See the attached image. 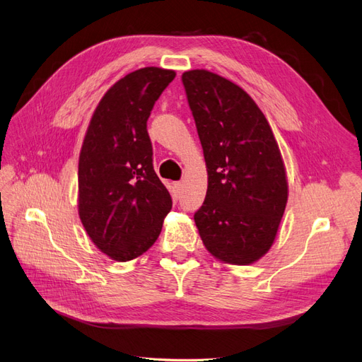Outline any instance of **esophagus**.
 <instances>
[{
  "mask_svg": "<svg viewBox=\"0 0 362 362\" xmlns=\"http://www.w3.org/2000/svg\"><path fill=\"white\" fill-rule=\"evenodd\" d=\"M174 186H176L177 191H180L183 188V183L182 182H176V183H174Z\"/></svg>",
  "mask_w": 362,
  "mask_h": 362,
  "instance_id": "obj_1",
  "label": "esophagus"
}]
</instances>
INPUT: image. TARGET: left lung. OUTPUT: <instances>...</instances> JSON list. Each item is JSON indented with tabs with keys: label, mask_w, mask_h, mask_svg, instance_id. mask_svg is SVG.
Returning a JSON list of instances; mask_svg holds the SVG:
<instances>
[{
	"label": "left lung",
	"mask_w": 362,
	"mask_h": 362,
	"mask_svg": "<svg viewBox=\"0 0 362 362\" xmlns=\"http://www.w3.org/2000/svg\"><path fill=\"white\" fill-rule=\"evenodd\" d=\"M207 167V194L194 221L213 257L235 265L272 247L288 202L273 131L249 93L207 70L182 74Z\"/></svg>",
	"instance_id": "8db88e82"
}]
</instances>
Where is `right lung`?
I'll list each match as a JSON object with an SVG mask.
<instances>
[{"label":"right lung","instance_id":"add662e5","mask_svg":"<svg viewBox=\"0 0 362 362\" xmlns=\"http://www.w3.org/2000/svg\"><path fill=\"white\" fill-rule=\"evenodd\" d=\"M174 77L146 66L120 78L97 105L80 151V221L93 245L119 262L156 242L173 206L153 170L147 119Z\"/></svg>","mask_w":362,"mask_h":362}]
</instances>
